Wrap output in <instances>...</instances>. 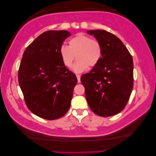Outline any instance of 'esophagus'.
Masks as SVG:
<instances>
[{
  "label": "esophagus",
  "mask_w": 156,
  "mask_h": 156,
  "mask_svg": "<svg viewBox=\"0 0 156 156\" xmlns=\"http://www.w3.org/2000/svg\"><path fill=\"white\" fill-rule=\"evenodd\" d=\"M76 78H77V81H78V82L80 83V82H81V80H80V79H81V76H80V75H79V74H76Z\"/></svg>",
  "instance_id": "esophagus-1"
}]
</instances>
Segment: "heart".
<instances>
[{"label": "heart", "mask_w": 156, "mask_h": 156, "mask_svg": "<svg viewBox=\"0 0 156 156\" xmlns=\"http://www.w3.org/2000/svg\"><path fill=\"white\" fill-rule=\"evenodd\" d=\"M102 53L101 43L84 33H79L70 39L69 46L62 45L59 48L61 59L67 67H71L76 55L77 59L72 69L77 73L97 65L101 60Z\"/></svg>", "instance_id": "obj_1"}]
</instances>
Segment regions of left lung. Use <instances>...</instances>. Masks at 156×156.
I'll use <instances>...</instances> for the list:
<instances>
[{
	"mask_svg": "<svg viewBox=\"0 0 156 156\" xmlns=\"http://www.w3.org/2000/svg\"><path fill=\"white\" fill-rule=\"evenodd\" d=\"M102 46L101 60L81 76L91 110L100 116H114L125 108L133 86V62L121 40L104 30H89Z\"/></svg>",
	"mask_w": 156,
	"mask_h": 156,
	"instance_id": "left-lung-1",
	"label": "left lung"
}]
</instances>
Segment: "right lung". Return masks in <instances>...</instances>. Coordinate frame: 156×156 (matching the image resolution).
I'll return each instance as SVG.
<instances>
[{
    "instance_id": "1",
    "label": "right lung",
    "mask_w": 156,
    "mask_h": 156,
    "mask_svg": "<svg viewBox=\"0 0 156 156\" xmlns=\"http://www.w3.org/2000/svg\"><path fill=\"white\" fill-rule=\"evenodd\" d=\"M71 35L66 30L42 33L27 46L18 70V82L32 113L47 120L62 117L71 105L77 79L63 65L59 48Z\"/></svg>"
}]
</instances>
